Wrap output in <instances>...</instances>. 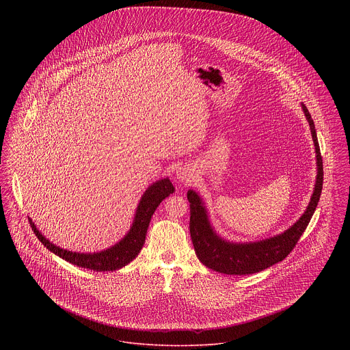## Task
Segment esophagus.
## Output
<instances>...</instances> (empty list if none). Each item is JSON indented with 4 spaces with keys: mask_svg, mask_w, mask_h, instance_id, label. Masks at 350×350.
Wrapping results in <instances>:
<instances>
[{
    "mask_svg": "<svg viewBox=\"0 0 350 350\" xmlns=\"http://www.w3.org/2000/svg\"><path fill=\"white\" fill-rule=\"evenodd\" d=\"M178 178H181V180H186V178H187L186 172H181V170H180V173H178Z\"/></svg>",
    "mask_w": 350,
    "mask_h": 350,
    "instance_id": "34e87169",
    "label": "esophagus"
}]
</instances>
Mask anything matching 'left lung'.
<instances>
[{"label": "left lung", "instance_id": "8db88e82", "mask_svg": "<svg viewBox=\"0 0 350 350\" xmlns=\"http://www.w3.org/2000/svg\"><path fill=\"white\" fill-rule=\"evenodd\" d=\"M301 109L310 123L312 139L315 143L317 160V185L306 213L291 228H288L286 232L278 236L258 243L233 244L221 240L217 233L213 231L198 194L193 190H189L187 200L190 202V236L196 253L203 265L219 273L230 275L253 274L282 261L297 245L301 233L307 228L311 217L317 210V202L320 200L323 189L324 176L323 157L320 153L314 120L308 109L303 103Z\"/></svg>", "mask_w": 350, "mask_h": 350}]
</instances>
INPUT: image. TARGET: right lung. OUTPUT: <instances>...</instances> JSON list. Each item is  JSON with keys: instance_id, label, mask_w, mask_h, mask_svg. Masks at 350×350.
Segmentation results:
<instances>
[{"instance_id": "1", "label": "right lung", "mask_w": 350, "mask_h": 350, "mask_svg": "<svg viewBox=\"0 0 350 350\" xmlns=\"http://www.w3.org/2000/svg\"><path fill=\"white\" fill-rule=\"evenodd\" d=\"M173 191H174V186L169 181V178H164L150 185L137 206L136 215H135V220L130 232L127 233L124 239L120 240L114 247L102 250L100 253H76V252L62 250L53 245L50 243V240H47L36 230L31 219L29 221H30V226L33 227L35 236L42 241V244L47 247V250H50L52 253L64 258L68 262L77 267L96 270V271H113L127 265L137 256V253L144 245L150 217L153 215L154 210L163 200L170 194H173Z\"/></svg>"}]
</instances>
